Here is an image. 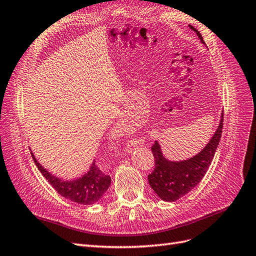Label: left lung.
I'll list each match as a JSON object with an SVG mask.
<instances>
[{"label": "left lung", "mask_w": 256, "mask_h": 256, "mask_svg": "<svg viewBox=\"0 0 256 256\" xmlns=\"http://www.w3.org/2000/svg\"><path fill=\"white\" fill-rule=\"evenodd\" d=\"M200 42L204 44L202 34L194 26L188 24ZM223 113L218 129L208 144L198 154L184 160H169L162 152L160 144L155 141L152 152L155 158V169L148 176L150 186L164 202H176L190 192L208 171L222 136Z\"/></svg>", "instance_id": "left-lung-1"}]
</instances>
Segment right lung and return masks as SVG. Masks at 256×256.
<instances>
[{"label": "right lung", "instance_id": "1", "mask_svg": "<svg viewBox=\"0 0 256 256\" xmlns=\"http://www.w3.org/2000/svg\"><path fill=\"white\" fill-rule=\"evenodd\" d=\"M31 155L40 174L47 180L59 194L73 202L78 204H94L99 202L101 197L111 185V176L103 174L94 160L89 170L80 178L71 180L61 178L54 176L40 164L31 152Z\"/></svg>", "mask_w": 256, "mask_h": 256}]
</instances>
